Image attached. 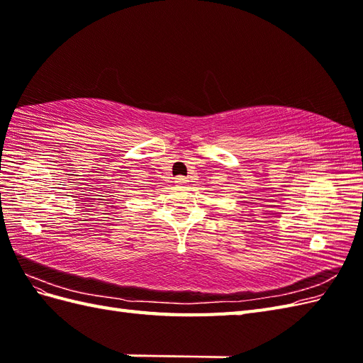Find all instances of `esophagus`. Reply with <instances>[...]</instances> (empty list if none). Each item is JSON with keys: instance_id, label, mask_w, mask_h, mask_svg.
<instances>
[{"instance_id": "obj_1", "label": "esophagus", "mask_w": 363, "mask_h": 363, "mask_svg": "<svg viewBox=\"0 0 363 363\" xmlns=\"http://www.w3.org/2000/svg\"><path fill=\"white\" fill-rule=\"evenodd\" d=\"M175 183H177V184H186V183H188V179H186V177H183V175H179V177H175Z\"/></svg>"}]
</instances>
